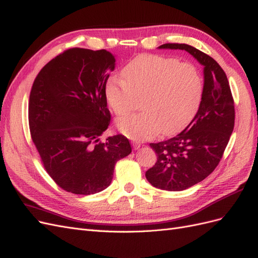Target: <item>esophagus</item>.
Returning a JSON list of instances; mask_svg holds the SVG:
<instances>
[{
	"label": "esophagus",
	"mask_w": 258,
	"mask_h": 258,
	"mask_svg": "<svg viewBox=\"0 0 258 258\" xmlns=\"http://www.w3.org/2000/svg\"><path fill=\"white\" fill-rule=\"evenodd\" d=\"M132 146H134V150H139L140 147H141V143H139V142H137V141H134L132 142Z\"/></svg>",
	"instance_id": "obj_1"
}]
</instances>
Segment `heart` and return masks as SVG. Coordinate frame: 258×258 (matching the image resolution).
<instances>
[{
  "instance_id": "obj_1",
  "label": "heart",
  "mask_w": 258,
  "mask_h": 258,
  "mask_svg": "<svg viewBox=\"0 0 258 258\" xmlns=\"http://www.w3.org/2000/svg\"><path fill=\"white\" fill-rule=\"evenodd\" d=\"M108 80L107 102L117 116L129 114L143 98L144 111L118 121L123 135L150 140L184 129L197 114L205 93V80L197 66L159 54H141Z\"/></svg>"
}]
</instances>
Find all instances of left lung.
<instances>
[{
	"label": "left lung",
	"instance_id": "8db88e82",
	"mask_svg": "<svg viewBox=\"0 0 258 258\" xmlns=\"http://www.w3.org/2000/svg\"><path fill=\"white\" fill-rule=\"evenodd\" d=\"M158 48L186 50L204 66L205 93L194 119L177 136L150 144L157 161L146 171L147 181L156 188L181 191L204 181L221 161L235 126V105L227 76L212 57L187 44Z\"/></svg>",
	"mask_w": 258,
	"mask_h": 258
}]
</instances>
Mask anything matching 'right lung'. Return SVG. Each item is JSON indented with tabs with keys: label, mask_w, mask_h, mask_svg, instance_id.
<instances>
[{
	"label": "right lung",
	"mask_w": 258,
	"mask_h": 258,
	"mask_svg": "<svg viewBox=\"0 0 258 258\" xmlns=\"http://www.w3.org/2000/svg\"><path fill=\"white\" fill-rule=\"evenodd\" d=\"M114 69L110 51L71 48L41 70L31 89V138L45 170L69 192L102 191L116 162L131 153L122 135L100 141L111 122L105 87Z\"/></svg>",
	"instance_id": "1"
}]
</instances>
